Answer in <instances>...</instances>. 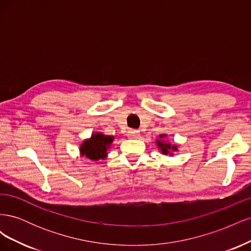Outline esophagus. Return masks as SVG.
Here are the masks:
<instances>
[{"label":"esophagus","instance_id":"34e87169","mask_svg":"<svg viewBox=\"0 0 251 251\" xmlns=\"http://www.w3.org/2000/svg\"><path fill=\"white\" fill-rule=\"evenodd\" d=\"M140 136V132L137 130H128L127 131V137L131 139H136Z\"/></svg>","mask_w":251,"mask_h":251}]
</instances>
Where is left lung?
<instances>
[{
	"label": "left lung",
	"mask_w": 251,
	"mask_h": 251,
	"mask_svg": "<svg viewBox=\"0 0 251 251\" xmlns=\"http://www.w3.org/2000/svg\"><path fill=\"white\" fill-rule=\"evenodd\" d=\"M158 150L160 151V153L165 156H174L175 151H178V144L171 143L168 141V134H160L159 137L155 141Z\"/></svg>",
	"instance_id": "obj_1"
}]
</instances>
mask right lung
<instances>
[{
    "instance_id": "1",
    "label": "right lung",
    "mask_w": 251,
    "mask_h": 251,
    "mask_svg": "<svg viewBox=\"0 0 251 251\" xmlns=\"http://www.w3.org/2000/svg\"><path fill=\"white\" fill-rule=\"evenodd\" d=\"M114 136L104 135L101 132H94L90 138L83 140L79 144V155L87 158L88 160L98 161L108 157Z\"/></svg>"
}]
</instances>
